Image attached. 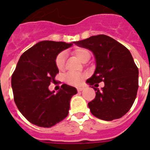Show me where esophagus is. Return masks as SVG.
<instances>
[{
	"mask_svg": "<svg viewBox=\"0 0 150 150\" xmlns=\"http://www.w3.org/2000/svg\"><path fill=\"white\" fill-rule=\"evenodd\" d=\"M83 89H84V87H78L77 88L78 91H82Z\"/></svg>",
	"mask_w": 150,
	"mask_h": 150,
	"instance_id": "obj_1",
	"label": "esophagus"
}]
</instances>
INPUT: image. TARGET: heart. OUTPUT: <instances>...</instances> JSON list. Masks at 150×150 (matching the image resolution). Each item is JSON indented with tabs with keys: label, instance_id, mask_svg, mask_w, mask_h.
Segmentation results:
<instances>
[{
	"label": "heart",
	"instance_id": "1",
	"mask_svg": "<svg viewBox=\"0 0 150 150\" xmlns=\"http://www.w3.org/2000/svg\"><path fill=\"white\" fill-rule=\"evenodd\" d=\"M74 53L76 55L79 60L83 61L85 57L89 54L88 51L85 49H77L74 51ZM66 57L67 54L65 52H62L55 58V65L59 70H63L65 64ZM85 77V74H76V73H67L64 76L66 83L68 84L78 86L82 83V80Z\"/></svg>",
	"mask_w": 150,
	"mask_h": 150
}]
</instances>
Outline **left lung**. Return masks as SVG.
Masks as SVG:
<instances>
[{
    "mask_svg": "<svg viewBox=\"0 0 150 150\" xmlns=\"http://www.w3.org/2000/svg\"><path fill=\"white\" fill-rule=\"evenodd\" d=\"M74 43L89 50L95 56L96 68L86 83L95 87L100 82L104 83L100 90L92 86L96 96L88 104L91 112L105 121L121 118L133 105L138 89V68L129 50L104 34Z\"/></svg>",
    "mask_w": 150,
    "mask_h": 150,
    "instance_id": "8db88e82",
    "label": "left lung"
}]
</instances>
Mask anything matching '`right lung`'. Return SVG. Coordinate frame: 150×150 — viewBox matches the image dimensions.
Listing matches in <instances>:
<instances>
[{
    "label": "right lung",
    "mask_w": 150,
    "mask_h": 150,
    "mask_svg": "<svg viewBox=\"0 0 150 150\" xmlns=\"http://www.w3.org/2000/svg\"><path fill=\"white\" fill-rule=\"evenodd\" d=\"M72 45L40 41L25 52L17 63L11 78L14 101L21 113L35 125L50 128L68 115L76 88L63 84L55 93L50 91L49 86L59 73L55 58Z\"/></svg>",
    "instance_id": "add662e5"
}]
</instances>
